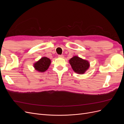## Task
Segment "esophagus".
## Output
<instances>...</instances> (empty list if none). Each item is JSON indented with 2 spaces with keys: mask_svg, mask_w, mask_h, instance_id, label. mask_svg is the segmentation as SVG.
Masks as SVG:
<instances>
[{
  "mask_svg": "<svg viewBox=\"0 0 124 124\" xmlns=\"http://www.w3.org/2000/svg\"><path fill=\"white\" fill-rule=\"evenodd\" d=\"M58 57L63 58V57H64V56H63V55H58Z\"/></svg>",
  "mask_w": 124,
  "mask_h": 124,
  "instance_id": "1",
  "label": "esophagus"
}]
</instances>
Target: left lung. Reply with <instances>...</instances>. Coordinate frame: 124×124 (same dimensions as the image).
I'll list each match as a JSON object with an SVG mask.
<instances>
[{
  "label": "left lung",
  "mask_w": 124,
  "mask_h": 124,
  "mask_svg": "<svg viewBox=\"0 0 124 124\" xmlns=\"http://www.w3.org/2000/svg\"><path fill=\"white\" fill-rule=\"evenodd\" d=\"M73 70L75 72L83 74L89 68L90 63L87 60L83 59L82 58L74 56L69 61Z\"/></svg>",
  "instance_id": "obj_1"
}]
</instances>
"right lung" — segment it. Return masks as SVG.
<instances>
[{
    "label": "right lung",
    "instance_id": "1",
    "mask_svg": "<svg viewBox=\"0 0 124 124\" xmlns=\"http://www.w3.org/2000/svg\"><path fill=\"white\" fill-rule=\"evenodd\" d=\"M51 61L46 57L41 58L38 61L36 62L33 64L35 69L39 72H44L46 71L51 65Z\"/></svg>",
    "mask_w": 124,
    "mask_h": 124
}]
</instances>
